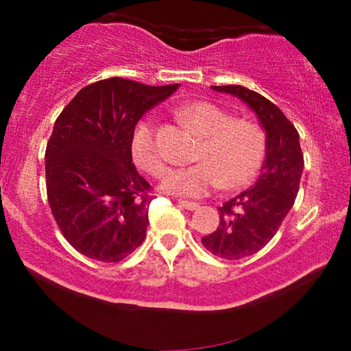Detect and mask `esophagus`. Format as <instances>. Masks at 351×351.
Returning <instances> with one entry per match:
<instances>
[{"instance_id": "esophagus-1", "label": "esophagus", "mask_w": 351, "mask_h": 351, "mask_svg": "<svg viewBox=\"0 0 351 351\" xmlns=\"http://www.w3.org/2000/svg\"><path fill=\"white\" fill-rule=\"evenodd\" d=\"M179 206L180 208H184L186 210H195L198 209V203H195V201H186V199H179Z\"/></svg>"}]
</instances>
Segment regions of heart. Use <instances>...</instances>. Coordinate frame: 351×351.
Wrapping results in <instances>:
<instances>
[{"instance_id":"obj_1","label":"heart","mask_w":351,"mask_h":351,"mask_svg":"<svg viewBox=\"0 0 351 351\" xmlns=\"http://www.w3.org/2000/svg\"><path fill=\"white\" fill-rule=\"evenodd\" d=\"M177 118L201 138L193 161L196 165L172 169L161 189L179 196H203L220 186L239 190L251 184L267 156V134L252 119L234 118L217 104L196 100L177 108ZM132 158L147 174L160 177L166 161L156 131L138 123L131 141Z\"/></svg>"}]
</instances>
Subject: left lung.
Here are the masks:
<instances>
[{"mask_svg": "<svg viewBox=\"0 0 351 351\" xmlns=\"http://www.w3.org/2000/svg\"><path fill=\"white\" fill-rule=\"evenodd\" d=\"M213 89L244 100L267 131V158L257 184L220 206L217 230L201 238L210 254L238 261L265 247L281 227L299 191L304 153L294 124L263 95L238 84Z\"/></svg>", "mask_w": 351, "mask_h": 351, "instance_id": "obj_1", "label": "left lung"}]
</instances>
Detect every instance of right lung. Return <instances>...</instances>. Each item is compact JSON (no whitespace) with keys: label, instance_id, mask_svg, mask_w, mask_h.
I'll use <instances>...</instances> for the list:
<instances>
[{"label":"right lung","instance_id":"obj_1","mask_svg":"<svg viewBox=\"0 0 351 351\" xmlns=\"http://www.w3.org/2000/svg\"><path fill=\"white\" fill-rule=\"evenodd\" d=\"M177 88L100 80L57 117L46 147L47 201L64 238L83 256L119 262L145 239L153 195L132 162V134L143 113Z\"/></svg>","mask_w":351,"mask_h":351}]
</instances>
